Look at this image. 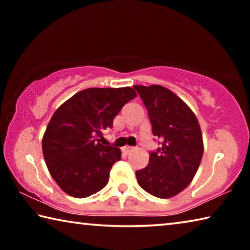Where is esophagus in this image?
Returning a JSON list of instances; mask_svg holds the SVG:
<instances>
[{"label": "esophagus", "mask_w": 250, "mask_h": 250, "mask_svg": "<svg viewBox=\"0 0 250 250\" xmlns=\"http://www.w3.org/2000/svg\"><path fill=\"white\" fill-rule=\"evenodd\" d=\"M133 150H134V147H132V146H125L124 147V152L125 154L131 153V152H132Z\"/></svg>", "instance_id": "34e87169"}]
</instances>
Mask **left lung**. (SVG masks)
<instances>
[{
	"label": "left lung",
	"mask_w": 250,
	"mask_h": 250,
	"mask_svg": "<svg viewBox=\"0 0 250 250\" xmlns=\"http://www.w3.org/2000/svg\"><path fill=\"white\" fill-rule=\"evenodd\" d=\"M147 109L152 132L162 143L151 152L149 164L135 172L139 185L151 195L170 198L191 183L204 145L200 124L179 96L160 84L133 86Z\"/></svg>",
	"instance_id": "left-lung-1"
}]
</instances>
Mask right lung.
<instances>
[{
	"instance_id": "obj_1",
	"label": "right lung",
	"mask_w": 250,
	"mask_h": 250,
	"mask_svg": "<svg viewBox=\"0 0 250 250\" xmlns=\"http://www.w3.org/2000/svg\"><path fill=\"white\" fill-rule=\"evenodd\" d=\"M135 97L131 87L88 88L54 112L42 146L50 175L66 194L83 198L107 185L121 151L100 141L121 108Z\"/></svg>"
}]
</instances>
